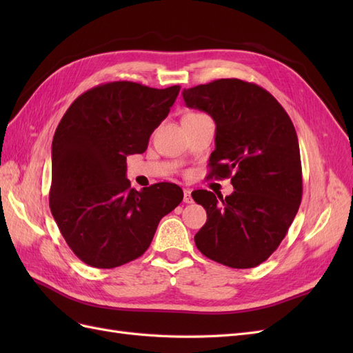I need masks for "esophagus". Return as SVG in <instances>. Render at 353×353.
I'll return each mask as SVG.
<instances>
[{
    "label": "esophagus",
    "instance_id": "obj_1",
    "mask_svg": "<svg viewBox=\"0 0 353 353\" xmlns=\"http://www.w3.org/2000/svg\"><path fill=\"white\" fill-rule=\"evenodd\" d=\"M184 203H193V197H191L190 190H184Z\"/></svg>",
    "mask_w": 353,
    "mask_h": 353
}]
</instances>
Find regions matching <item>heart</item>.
Here are the masks:
<instances>
[{
	"label": "heart",
	"mask_w": 353,
	"mask_h": 353,
	"mask_svg": "<svg viewBox=\"0 0 353 353\" xmlns=\"http://www.w3.org/2000/svg\"><path fill=\"white\" fill-rule=\"evenodd\" d=\"M193 114H194V113H193Z\"/></svg>",
	"instance_id": "heart-1"
}]
</instances>
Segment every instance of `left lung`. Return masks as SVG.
Instances as JSON below:
<instances>
[{
	"label": "left lung",
	"instance_id": "8db88e82",
	"mask_svg": "<svg viewBox=\"0 0 353 353\" xmlns=\"http://www.w3.org/2000/svg\"><path fill=\"white\" fill-rule=\"evenodd\" d=\"M183 97L187 108L215 121L209 176L231 178L234 187L225 199L208 190L191 194L208 213L194 237L197 249L231 268H254L279 248L301 206L302 163L293 122L268 91L241 79L197 85Z\"/></svg>",
	"mask_w": 353,
	"mask_h": 353
}]
</instances>
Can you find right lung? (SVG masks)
Returning <instances> with one entry per match:
<instances>
[{
	"mask_svg": "<svg viewBox=\"0 0 353 353\" xmlns=\"http://www.w3.org/2000/svg\"><path fill=\"white\" fill-rule=\"evenodd\" d=\"M179 90L101 83L61 117L51 145L50 209L68 245L87 265L110 270L140 258L160 219L183 200L176 184L137 191L126 179V156L147 150Z\"/></svg>",
	"mask_w": 353,
	"mask_h": 353,
	"instance_id": "obj_1",
	"label": "right lung"
}]
</instances>
